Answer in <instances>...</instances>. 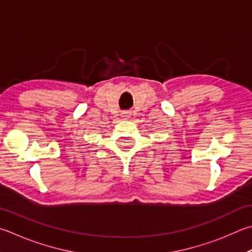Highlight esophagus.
Returning a JSON list of instances; mask_svg holds the SVG:
<instances>
[{"mask_svg":"<svg viewBox=\"0 0 252 252\" xmlns=\"http://www.w3.org/2000/svg\"><path fill=\"white\" fill-rule=\"evenodd\" d=\"M123 116L122 117H125V118H127V117H130V114H129V112H125V113H122Z\"/></svg>","mask_w":252,"mask_h":252,"instance_id":"esophagus-1","label":"esophagus"}]
</instances>
